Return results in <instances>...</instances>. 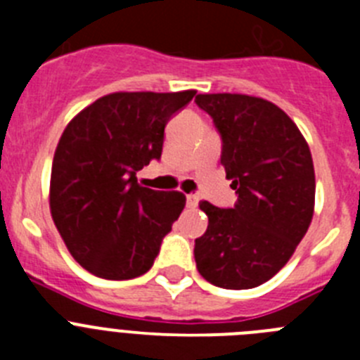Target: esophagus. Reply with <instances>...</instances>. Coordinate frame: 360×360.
I'll return each instance as SVG.
<instances>
[{
	"label": "esophagus",
	"mask_w": 360,
	"mask_h": 360,
	"mask_svg": "<svg viewBox=\"0 0 360 360\" xmlns=\"http://www.w3.org/2000/svg\"><path fill=\"white\" fill-rule=\"evenodd\" d=\"M198 205V196L196 195H187V207L195 209Z\"/></svg>",
	"instance_id": "esophagus-1"
}]
</instances>
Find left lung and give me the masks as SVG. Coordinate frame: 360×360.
I'll return each mask as SVG.
<instances>
[{
  "mask_svg": "<svg viewBox=\"0 0 360 360\" xmlns=\"http://www.w3.org/2000/svg\"><path fill=\"white\" fill-rule=\"evenodd\" d=\"M195 101L221 135V165L238 195L234 209L200 202L209 225L195 241L196 269L216 287H259L287 265L311 224L310 148L294 120L265 98L200 94Z\"/></svg>",
  "mask_w": 360,
  "mask_h": 360,
  "instance_id": "left-lung-1",
  "label": "left lung"
}]
</instances>
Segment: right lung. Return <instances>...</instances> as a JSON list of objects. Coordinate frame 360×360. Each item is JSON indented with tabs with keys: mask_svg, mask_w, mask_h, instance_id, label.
<instances>
[{
	"mask_svg": "<svg viewBox=\"0 0 360 360\" xmlns=\"http://www.w3.org/2000/svg\"><path fill=\"white\" fill-rule=\"evenodd\" d=\"M195 94L115 91L79 111L63 131L50 212L66 249L90 274L120 281L151 269L186 196L142 187L135 174L160 158L165 124Z\"/></svg>",
	"mask_w": 360,
	"mask_h": 360,
	"instance_id": "1",
	"label": "right lung"
}]
</instances>
